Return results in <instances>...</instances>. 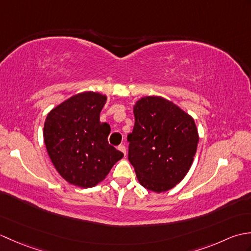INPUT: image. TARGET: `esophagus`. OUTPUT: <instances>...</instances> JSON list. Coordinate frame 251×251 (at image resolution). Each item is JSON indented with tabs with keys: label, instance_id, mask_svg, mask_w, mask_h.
I'll return each mask as SVG.
<instances>
[{
	"label": "esophagus",
	"instance_id": "esophagus-1",
	"mask_svg": "<svg viewBox=\"0 0 251 251\" xmlns=\"http://www.w3.org/2000/svg\"><path fill=\"white\" fill-rule=\"evenodd\" d=\"M117 149H119V151H121L123 154H124V155L126 156V148H125V146H123V145H120L119 147H117Z\"/></svg>",
	"mask_w": 251,
	"mask_h": 251
}]
</instances>
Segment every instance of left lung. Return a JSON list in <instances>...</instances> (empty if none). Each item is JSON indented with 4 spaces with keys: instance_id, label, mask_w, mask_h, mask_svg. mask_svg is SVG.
<instances>
[{
    "instance_id": "8db88e82",
    "label": "left lung",
    "mask_w": 251,
    "mask_h": 251,
    "mask_svg": "<svg viewBox=\"0 0 251 251\" xmlns=\"http://www.w3.org/2000/svg\"><path fill=\"white\" fill-rule=\"evenodd\" d=\"M135 126L127 136L128 159L139 183L161 193L175 188L190 170L199 131L190 114L159 96H146L134 105Z\"/></svg>"
}]
</instances>
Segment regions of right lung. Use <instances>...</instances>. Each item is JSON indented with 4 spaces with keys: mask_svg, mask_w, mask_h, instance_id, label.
I'll return each instance as SVG.
<instances>
[{
    "mask_svg": "<svg viewBox=\"0 0 251 251\" xmlns=\"http://www.w3.org/2000/svg\"><path fill=\"white\" fill-rule=\"evenodd\" d=\"M106 96L83 92L51 109L44 123L50 161L70 184L88 189L105 179L124 154L109 145L110 125L100 122Z\"/></svg>",
    "mask_w": 251,
    "mask_h": 251,
    "instance_id": "add662e5",
    "label": "right lung"
}]
</instances>
